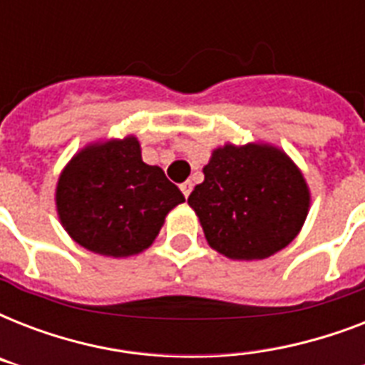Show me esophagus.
<instances>
[{
    "instance_id": "1",
    "label": "esophagus",
    "mask_w": 365,
    "mask_h": 365,
    "mask_svg": "<svg viewBox=\"0 0 365 365\" xmlns=\"http://www.w3.org/2000/svg\"><path fill=\"white\" fill-rule=\"evenodd\" d=\"M180 189H182V193L185 195V197H189V195H191V191H193V183H191V182H183L182 185H180Z\"/></svg>"
}]
</instances>
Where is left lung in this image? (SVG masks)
Instances as JSON below:
<instances>
[{
  "label": "left lung",
  "mask_w": 365,
  "mask_h": 365,
  "mask_svg": "<svg viewBox=\"0 0 365 365\" xmlns=\"http://www.w3.org/2000/svg\"><path fill=\"white\" fill-rule=\"evenodd\" d=\"M205 182L189 195L212 248L229 259H265L286 248L305 223L311 193L282 149L246 143L212 151Z\"/></svg>",
  "instance_id": "left-lung-1"
}]
</instances>
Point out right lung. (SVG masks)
I'll return each instance as SVG.
<instances>
[{"mask_svg": "<svg viewBox=\"0 0 365 365\" xmlns=\"http://www.w3.org/2000/svg\"><path fill=\"white\" fill-rule=\"evenodd\" d=\"M183 200L163 168L143 163L134 136L83 148L56 185L62 227L79 246L108 257L149 248L166 214Z\"/></svg>", "mask_w": 365, "mask_h": 365, "instance_id": "obj_1", "label": "right lung"}]
</instances>
